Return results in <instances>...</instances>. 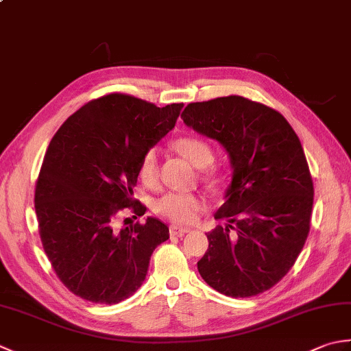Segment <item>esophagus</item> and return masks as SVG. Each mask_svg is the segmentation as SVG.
<instances>
[{
	"mask_svg": "<svg viewBox=\"0 0 351 351\" xmlns=\"http://www.w3.org/2000/svg\"><path fill=\"white\" fill-rule=\"evenodd\" d=\"M169 232L171 237H182L187 232H190L189 228H181V226H176V225H170L169 228Z\"/></svg>",
	"mask_w": 351,
	"mask_h": 351,
	"instance_id": "34e87169",
	"label": "esophagus"
}]
</instances>
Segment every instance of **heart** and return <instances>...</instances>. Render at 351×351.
<instances>
[{"label":"heart","instance_id":"obj_1","mask_svg":"<svg viewBox=\"0 0 351 351\" xmlns=\"http://www.w3.org/2000/svg\"><path fill=\"white\" fill-rule=\"evenodd\" d=\"M175 151L189 160L197 169H204L214 161L213 146L202 137L184 136L173 141ZM204 175L210 181H219L220 173L217 167L205 169ZM138 178L146 187H155L160 180V162L156 147H149L138 164ZM205 208V200L190 193H167L156 200L155 210L162 217L175 223H191L197 214Z\"/></svg>","mask_w":351,"mask_h":351}]
</instances>
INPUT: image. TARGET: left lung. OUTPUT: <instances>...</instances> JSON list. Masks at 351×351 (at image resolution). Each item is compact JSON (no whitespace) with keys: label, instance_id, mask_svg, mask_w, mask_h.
I'll list each match as a JSON object with an SVG mask.
<instances>
[{"label":"left lung","instance_id":"1","mask_svg":"<svg viewBox=\"0 0 351 351\" xmlns=\"http://www.w3.org/2000/svg\"><path fill=\"white\" fill-rule=\"evenodd\" d=\"M181 117L220 141L234 169L214 214L229 225L206 234L197 270L225 295L264 293L291 270L311 229L314 184L300 140L279 111L238 95L191 102Z\"/></svg>","mask_w":351,"mask_h":351}]
</instances>
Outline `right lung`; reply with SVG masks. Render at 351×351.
Wrapping results in <instances>:
<instances>
[{
    "mask_svg": "<svg viewBox=\"0 0 351 351\" xmlns=\"http://www.w3.org/2000/svg\"><path fill=\"white\" fill-rule=\"evenodd\" d=\"M182 104L156 107L126 93L92 99L66 119L45 154L34 208L43 250L71 293L116 304L143 283L169 228L132 197L141 156L173 128ZM128 220V219H125ZM123 220V221H125Z\"/></svg>",
    "mask_w": 351,
    "mask_h": 351,
    "instance_id": "obj_1",
    "label": "right lung"
}]
</instances>
